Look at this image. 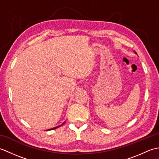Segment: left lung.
<instances>
[{
    "mask_svg": "<svg viewBox=\"0 0 159 159\" xmlns=\"http://www.w3.org/2000/svg\"><path fill=\"white\" fill-rule=\"evenodd\" d=\"M135 53H136V52H135ZM136 54H137V53H136Z\"/></svg>",
    "mask_w": 159,
    "mask_h": 159,
    "instance_id": "obj_1",
    "label": "left lung"
}]
</instances>
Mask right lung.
<instances>
[{
  "label": "right lung",
  "mask_w": 159,
  "mask_h": 159,
  "mask_svg": "<svg viewBox=\"0 0 159 159\" xmlns=\"http://www.w3.org/2000/svg\"><path fill=\"white\" fill-rule=\"evenodd\" d=\"M64 124V123H63ZM63 124H61V125H60V126H57V127H55V128H50V129H48V130H54V129H56V128H59V127H60L61 126H62Z\"/></svg>",
  "instance_id": "add662e5"
}]
</instances>
